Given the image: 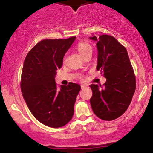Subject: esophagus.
<instances>
[{
  "label": "esophagus",
  "mask_w": 153,
  "mask_h": 153,
  "mask_svg": "<svg viewBox=\"0 0 153 153\" xmlns=\"http://www.w3.org/2000/svg\"><path fill=\"white\" fill-rule=\"evenodd\" d=\"M86 87H87V85H81V89H84L85 88H86Z\"/></svg>",
  "instance_id": "1"
}]
</instances>
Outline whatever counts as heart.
<instances>
[{
	"mask_svg": "<svg viewBox=\"0 0 153 153\" xmlns=\"http://www.w3.org/2000/svg\"><path fill=\"white\" fill-rule=\"evenodd\" d=\"M78 50L79 53H81V56L85 55V53H88V52H92V47L91 46L85 42L79 43L78 45Z\"/></svg>",
	"mask_w": 153,
	"mask_h": 153,
	"instance_id": "heart-1",
	"label": "heart"
}]
</instances>
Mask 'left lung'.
Segmentation results:
<instances>
[{
	"label": "left lung",
	"mask_w": 153,
	"mask_h": 153,
	"mask_svg": "<svg viewBox=\"0 0 153 153\" xmlns=\"http://www.w3.org/2000/svg\"><path fill=\"white\" fill-rule=\"evenodd\" d=\"M97 42V70L106 79L104 86L90 85L93 95L90 100L94 114L104 120H113L126 111L136 89L134 72L125 47L113 36H92Z\"/></svg>",
	"instance_id": "left-lung-1"
}]
</instances>
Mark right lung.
Wrapping results in <instances>:
<instances>
[{
  "label": "right lung",
  "mask_w": 153,
  "mask_h": 153,
  "mask_svg": "<svg viewBox=\"0 0 153 153\" xmlns=\"http://www.w3.org/2000/svg\"><path fill=\"white\" fill-rule=\"evenodd\" d=\"M75 38L44 39L25 58L21 79L23 97L33 116L48 127L64 126L74 114L81 86L70 83L58 89L55 76Z\"/></svg>",
  "instance_id": "right-lung-1"
}]
</instances>
